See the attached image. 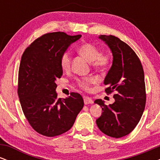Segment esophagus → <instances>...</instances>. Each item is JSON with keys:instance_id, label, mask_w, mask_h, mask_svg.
<instances>
[{"instance_id": "34e87169", "label": "esophagus", "mask_w": 160, "mask_h": 160, "mask_svg": "<svg viewBox=\"0 0 160 160\" xmlns=\"http://www.w3.org/2000/svg\"><path fill=\"white\" fill-rule=\"evenodd\" d=\"M84 104H93V100L89 97H84Z\"/></svg>"}]
</instances>
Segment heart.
Masks as SVG:
<instances>
[{"instance_id": "b5f03b06", "label": "heart", "mask_w": 160, "mask_h": 160, "mask_svg": "<svg viewBox=\"0 0 160 160\" xmlns=\"http://www.w3.org/2000/svg\"><path fill=\"white\" fill-rule=\"evenodd\" d=\"M78 52L83 57L95 68L104 70L111 65L112 58L108 53H101L96 46L89 43H86L80 45L78 48ZM71 56L68 52L62 53L60 57V65L62 69L65 71H69L71 68ZM93 82V79L86 78L78 80V85L84 89H89L90 85Z\"/></svg>"}]
</instances>
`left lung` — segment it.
I'll return each instance as SVG.
<instances>
[{
	"label": "left lung",
	"mask_w": 160,
	"mask_h": 160,
	"mask_svg": "<svg viewBox=\"0 0 160 160\" xmlns=\"http://www.w3.org/2000/svg\"><path fill=\"white\" fill-rule=\"evenodd\" d=\"M113 55V63L104 80L107 94L114 92L115 102L106 105L102 99L95 101L102 108L96 124L104 134L116 138L126 136L140 121L146 104L144 74L140 59L128 44L113 35H100Z\"/></svg>",
	"instance_id": "8db88e82"
}]
</instances>
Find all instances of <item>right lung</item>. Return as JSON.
<instances>
[{
	"label": "right lung",
	"mask_w": 160,
	"mask_h": 160,
	"mask_svg": "<svg viewBox=\"0 0 160 160\" xmlns=\"http://www.w3.org/2000/svg\"><path fill=\"white\" fill-rule=\"evenodd\" d=\"M81 35L43 34L27 47L20 62L18 95L29 124L40 135L54 137L72 127L84 102L79 93L58 98L56 80L63 74L60 57Z\"/></svg>",
	"instance_id": "1"
}]
</instances>
